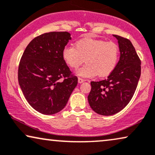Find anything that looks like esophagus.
<instances>
[{"mask_svg": "<svg viewBox=\"0 0 155 155\" xmlns=\"http://www.w3.org/2000/svg\"><path fill=\"white\" fill-rule=\"evenodd\" d=\"M84 81V79H81V78H78V82H79V84H81V83H83Z\"/></svg>", "mask_w": 155, "mask_h": 155, "instance_id": "1", "label": "esophagus"}]
</instances>
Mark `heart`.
<instances>
[{
	"label": "heart",
	"mask_w": 155,
	"mask_h": 155,
	"mask_svg": "<svg viewBox=\"0 0 155 155\" xmlns=\"http://www.w3.org/2000/svg\"><path fill=\"white\" fill-rule=\"evenodd\" d=\"M61 56L71 69H77L85 59V66L76 71L77 76L91 78L98 75L105 77L113 71L119 58L116 44L98 39L84 38L76 41L74 47L66 46Z\"/></svg>",
	"instance_id": "b5f03b06"
}]
</instances>
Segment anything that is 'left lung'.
<instances>
[{
    "mask_svg": "<svg viewBox=\"0 0 155 155\" xmlns=\"http://www.w3.org/2000/svg\"><path fill=\"white\" fill-rule=\"evenodd\" d=\"M120 56L115 69L106 79L91 81L88 101L92 110L102 115H112L130 101L141 74V61L130 41L113 35Z\"/></svg>",
    "mask_w": 155,
    "mask_h": 155,
    "instance_id": "8db88e82",
    "label": "left lung"
}]
</instances>
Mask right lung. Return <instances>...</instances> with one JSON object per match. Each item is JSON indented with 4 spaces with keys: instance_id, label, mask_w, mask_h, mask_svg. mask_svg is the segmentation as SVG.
I'll use <instances>...</instances> for the list:
<instances>
[{
    "instance_id": "1",
    "label": "right lung",
    "mask_w": 155,
    "mask_h": 155,
    "mask_svg": "<svg viewBox=\"0 0 155 155\" xmlns=\"http://www.w3.org/2000/svg\"><path fill=\"white\" fill-rule=\"evenodd\" d=\"M70 40L67 32L45 33L29 43L20 59V88L28 104L42 114L62 110L77 85V77L71 76L61 56Z\"/></svg>"
}]
</instances>
